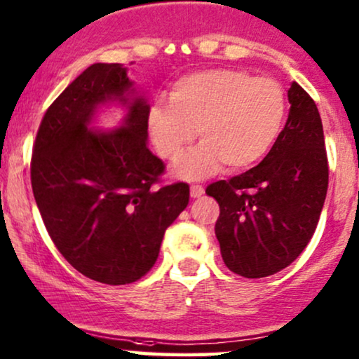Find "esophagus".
I'll return each mask as SVG.
<instances>
[{"label":"esophagus","instance_id":"esophagus-1","mask_svg":"<svg viewBox=\"0 0 359 359\" xmlns=\"http://www.w3.org/2000/svg\"><path fill=\"white\" fill-rule=\"evenodd\" d=\"M203 193L205 188L201 187V184H191V188H189V195H191V198H200Z\"/></svg>","mask_w":359,"mask_h":359}]
</instances>
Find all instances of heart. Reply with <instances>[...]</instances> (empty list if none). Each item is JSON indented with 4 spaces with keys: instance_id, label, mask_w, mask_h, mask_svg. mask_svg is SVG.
<instances>
[{
    "instance_id": "heart-1",
    "label": "heart",
    "mask_w": 359,
    "mask_h": 359,
    "mask_svg": "<svg viewBox=\"0 0 359 359\" xmlns=\"http://www.w3.org/2000/svg\"><path fill=\"white\" fill-rule=\"evenodd\" d=\"M285 121V95L269 77L235 69L189 74L156 99L147 112L151 141L161 158L176 161L198 136L203 142L176 166L183 178H203L225 166L243 171L271 153Z\"/></svg>"
}]
</instances>
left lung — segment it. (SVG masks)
Here are the masks:
<instances>
[{"instance_id": "1", "label": "left lung", "mask_w": 359, "mask_h": 359, "mask_svg": "<svg viewBox=\"0 0 359 359\" xmlns=\"http://www.w3.org/2000/svg\"><path fill=\"white\" fill-rule=\"evenodd\" d=\"M289 117L264 161L206 188L220 205L215 235L223 262L247 279L282 271L313 238L327 193L323 122L311 95L292 82Z\"/></svg>"}]
</instances>
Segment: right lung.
<instances>
[{"instance_id": "1", "label": "right lung", "mask_w": 359, "mask_h": 359, "mask_svg": "<svg viewBox=\"0 0 359 359\" xmlns=\"http://www.w3.org/2000/svg\"><path fill=\"white\" fill-rule=\"evenodd\" d=\"M116 102L121 126L97 131ZM149 104L121 63H94L55 99L32 156V188L55 247L72 267L109 285L153 269L164 231L189 201L187 183L154 187L164 164L147 147Z\"/></svg>"}]
</instances>
